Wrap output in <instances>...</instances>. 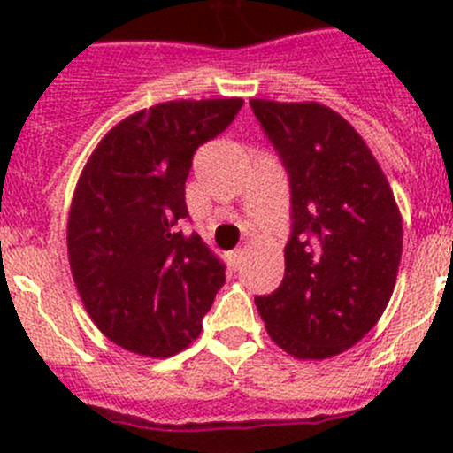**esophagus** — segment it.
Returning a JSON list of instances; mask_svg holds the SVG:
<instances>
[{"label": "esophagus", "instance_id": "1", "mask_svg": "<svg viewBox=\"0 0 453 453\" xmlns=\"http://www.w3.org/2000/svg\"><path fill=\"white\" fill-rule=\"evenodd\" d=\"M243 258H245V250H243V248L234 250V252L230 254V265H232V267H234V269H239L241 263H243Z\"/></svg>", "mask_w": 453, "mask_h": 453}]
</instances>
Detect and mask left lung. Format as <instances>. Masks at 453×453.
Segmentation results:
<instances>
[{
  "instance_id": "left-lung-1",
  "label": "left lung",
  "mask_w": 453,
  "mask_h": 453,
  "mask_svg": "<svg viewBox=\"0 0 453 453\" xmlns=\"http://www.w3.org/2000/svg\"><path fill=\"white\" fill-rule=\"evenodd\" d=\"M291 184L285 278L256 307L296 359L353 349L395 291L403 221L388 177L349 120L319 103L252 98Z\"/></svg>"
}]
</instances>
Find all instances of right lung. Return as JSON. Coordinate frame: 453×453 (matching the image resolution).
Here are the masks:
<instances>
[{"label": "right lung", "mask_w": 453, "mask_h": 453, "mask_svg": "<svg viewBox=\"0 0 453 453\" xmlns=\"http://www.w3.org/2000/svg\"><path fill=\"white\" fill-rule=\"evenodd\" d=\"M243 98L168 100L104 134L67 217V258L85 311L104 337L142 357H171L201 333L226 267L181 230L193 155Z\"/></svg>", "instance_id": "1"}]
</instances>
